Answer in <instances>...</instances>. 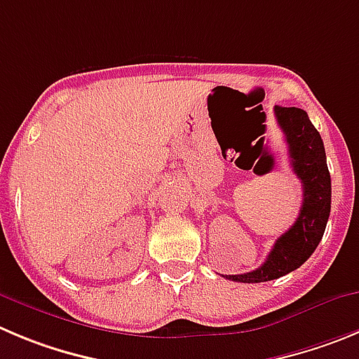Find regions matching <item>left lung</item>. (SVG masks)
Instances as JSON below:
<instances>
[{
    "mask_svg": "<svg viewBox=\"0 0 359 359\" xmlns=\"http://www.w3.org/2000/svg\"><path fill=\"white\" fill-rule=\"evenodd\" d=\"M274 115L285 134L294 173L303 184V203L294 225L278 237L259 269L225 276L241 283H262L297 269L319 246L330 217L331 177L319 130L310 122L304 109L274 106Z\"/></svg>",
    "mask_w": 359,
    "mask_h": 359,
    "instance_id": "left-lung-1",
    "label": "left lung"
}]
</instances>
